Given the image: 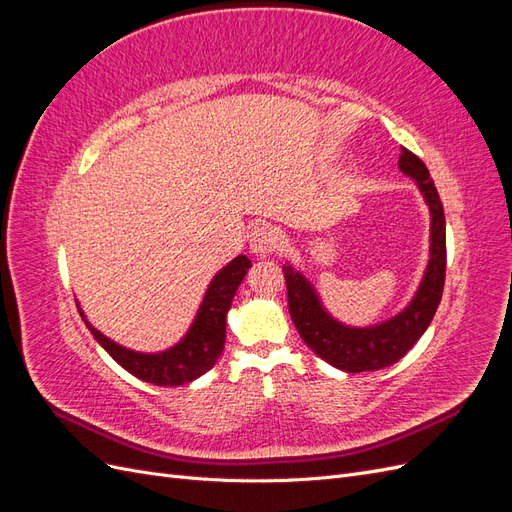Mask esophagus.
I'll return each mask as SVG.
<instances>
[{
  "label": "esophagus",
  "instance_id": "esophagus-1",
  "mask_svg": "<svg viewBox=\"0 0 512 512\" xmlns=\"http://www.w3.org/2000/svg\"><path fill=\"white\" fill-rule=\"evenodd\" d=\"M277 247H282V232L277 230L275 226L271 224H258L254 230H252V237H250V250L265 258L269 254H273Z\"/></svg>",
  "mask_w": 512,
  "mask_h": 512
}]
</instances>
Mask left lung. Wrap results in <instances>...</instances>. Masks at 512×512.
<instances>
[{
  "label": "left lung",
  "mask_w": 512,
  "mask_h": 512,
  "mask_svg": "<svg viewBox=\"0 0 512 512\" xmlns=\"http://www.w3.org/2000/svg\"><path fill=\"white\" fill-rule=\"evenodd\" d=\"M397 166L401 173L416 183L429 209V260L412 299L397 314L376 324L352 327V324L337 320L324 307L316 286L301 269L294 267L290 260H286L282 267L288 288V309L303 342L322 361L348 371V374L378 371L406 356V352L418 342V337L427 331L442 299L446 273V224L438 190L423 160L416 158L406 147H401Z\"/></svg>",
  "instance_id": "1"
}]
</instances>
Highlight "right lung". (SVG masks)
<instances>
[{
    "mask_svg": "<svg viewBox=\"0 0 512 512\" xmlns=\"http://www.w3.org/2000/svg\"><path fill=\"white\" fill-rule=\"evenodd\" d=\"M250 267L252 260L245 254H239L215 273L188 331L183 333L177 344L158 352H141L117 344L115 339L106 337L89 322L79 301H76V307H79L81 318L85 320L89 333L96 337V342L132 376L156 386H181L207 374L220 359L226 342L228 309Z\"/></svg>",
    "mask_w": 512,
    "mask_h": 512,
    "instance_id": "obj_1",
    "label": "right lung"
}]
</instances>
